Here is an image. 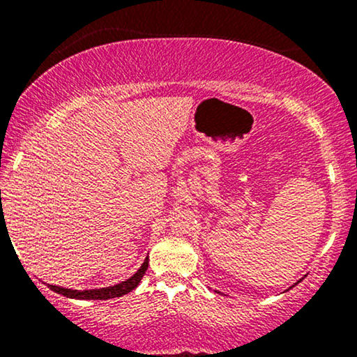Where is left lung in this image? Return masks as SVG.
Segmentation results:
<instances>
[{"label":"left lung","instance_id":"8db88e82","mask_svg":"<svg viewBox=\"0 0 357 357\" xmlns=\"http://www.w3.org/2000/svg\"><path fill=\"white\" fill-rule=\"evenodd\" d=\"M301 280H302V278H301ZM301 280H298V282H301ZM298 282H297V284H298ZM294 285H296V284H294ZM294 285H292V287H294ZM292 287H290V289H292ZM215 292H216V294H220L218 290H215Z\"/></svg>","mask_w":357,"mask_h":357}]
</instances>
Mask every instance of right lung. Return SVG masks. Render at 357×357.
<instances>
[{
  "mask_svg": "<svg viewBox=\"0 0 357 357\" xmlns=\"http://www.w3.org/2000/svg\"><path fill=\"white\" fill-rule=\"evenodd\" d=\"M147 265H149V257H146V260L142 261V265L139 267V270L132 277H129L127 280L121 282V284L102 287V289L77 290V289H65V287H59V285H48V287H50L53 292L61 294V296L68 298H77V301H109V298L122 297L126 296V294L132 292V290L141 284V278L144 277Z\"/></svg>",
  "mask_w": 357,
  "mask_h": 357,
  "instance_id": "1",
  "label": "right lung"
}]
</instances>
